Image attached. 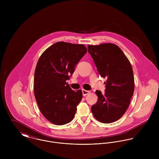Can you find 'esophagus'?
I'll return each instance as SVG.
<instances>
[{
	"label": "esophagus",
	"mask_w": 159,
	"mask_h": 159,
	"mask_svg": "<svg viewBox=\"0 0 159 159\" xmlns=\"http://www.w3.org/2000/svg\"><path fill=\"white\" fill-rule=\"evenodd\" d=\"M82 92H83V95L84 96H86V95H88V94H89L91 93L90 91H86L84 89H82Z\"/></svg>",
	"instance_id": "esophagus-1"
}]
</instances>
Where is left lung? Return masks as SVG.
<instances>
[{"label":"left lung","mask_w":159,"mask_h":159,"mask_svg":"<svg viewBox=\"0 0 159 159\" xmlns=\"http://www.w3.org/2000/svg\"><path fill=\"white\" fill-rule=\"evenodd\" d=\"M97 71L107 78L105 92L95 91L97 102L91 111L95 118L105 124L119 119L127 111L134 92L135 83L131 64L120 48L113 43L88 45Z\"/></svg>","instance_id":"obj_1"}]
</instances>
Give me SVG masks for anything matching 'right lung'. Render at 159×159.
<instances>
[{
	"mask_svg": "<svg viewBox=\"0 0 159 159\" xmlns=\"http://www.w3.org/2000/svg\"><path fill=\"white\" fill-rule=\"evenodd\" d=\"M84 45L59 42L42 53L36 66L34 89L41 113L53 124L71 122L81 101V90L73 91L66 81L87 52Z\"/></svg>",
	"mask_w": 159,
	"mask_h": 159,
	"instance_id": "1",
	"label": "right lung"
}]
</instances>
